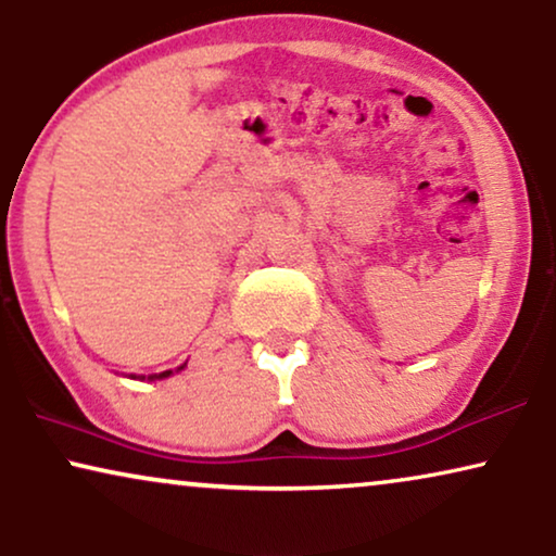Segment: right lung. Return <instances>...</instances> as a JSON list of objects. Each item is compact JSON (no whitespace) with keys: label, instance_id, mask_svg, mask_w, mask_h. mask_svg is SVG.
I'll return each mask as SVG.
<instances>
[{"label":"right lung","instance_id":"obj_1","mask_svg":"<svg viewBox=\"0 0 556 556\" xmlns=\"http://www.w3.org/2000/svg\"><path fill=\"white\" fill-rule=\"evenodd\" d=\"M173 371H165V374H160V376H154V379H165V376H169Z\"/></svg>","mask_w":556,"mask_h":556}]
</instances>
